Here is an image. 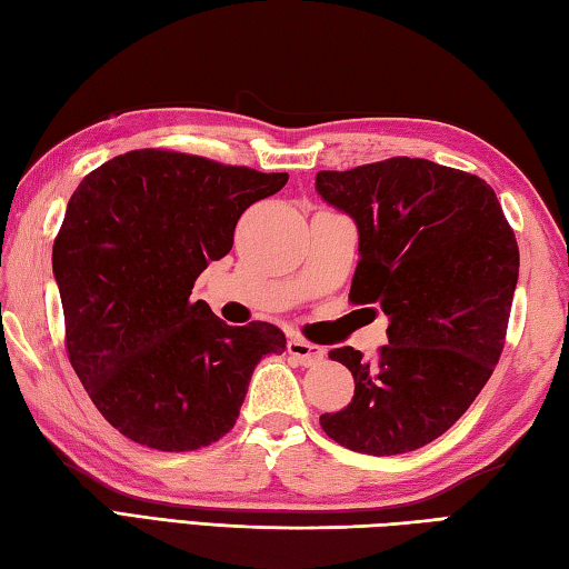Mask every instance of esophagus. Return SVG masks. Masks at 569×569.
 <instances>
[{
	"instance_id": "esophagus-1",
	"label": "esophagus",
	"mask_w": 569,
	"mask_h": 569,
	"mask_svg": "<svg viewBox=\"0 0 569 569\" xmlns=\"http://www.w3.org/2000/svg\"><path fill=\"white\" fill-rule=\"evenodd\" d=\"M288 355L296 358L300 365H316L326 358V350H322L320 345H313L303 338H291L288 340Z\"/></svg>"
}]
</instances>
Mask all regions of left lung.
Instances as JSON below:
<instances>
[{
    "mask_svg": "<svg viewBox=\"0 0 569 569\" xmlns=\"http://www.w3.org/2000/svg\"><path fill=\"white\" fill-rule=\"evenodd\" d=\"M318 194L352 217L360 261L352 303L389 318L375 360L336 348L352 402L320 417L340 447L395 456L441 437L493 375L518 283V241L491 184L421 158L316 174Z\"/></svg>",
    "mask_w": 569,
    "mask_h": 569,
    "instance_id": "1",
    "label": "left lung"
}]
</instances>
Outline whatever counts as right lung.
I'll list each match as a JSON object with an SVG mask.
<instances>
[{
    "label": "right lung",
    "instance_id": "obj_1",
    "mask_svg": "<svg viewBox=\"0 0 569 569\" xmlns=\"http://www.w3.org/2000/svg\"><path fill=\"white\" fill-rule=\"evenodd\" d=\"M286 172L132 150L103 162L66 207L53 241L66 350L100 415L158 451H194L237 425L253 367L281 355L271 322L233 328L189 300L231 251L239 217Z\"/></svg>",
    "mask_w": 569,
    "mask_h": 569
}]
</instances>
